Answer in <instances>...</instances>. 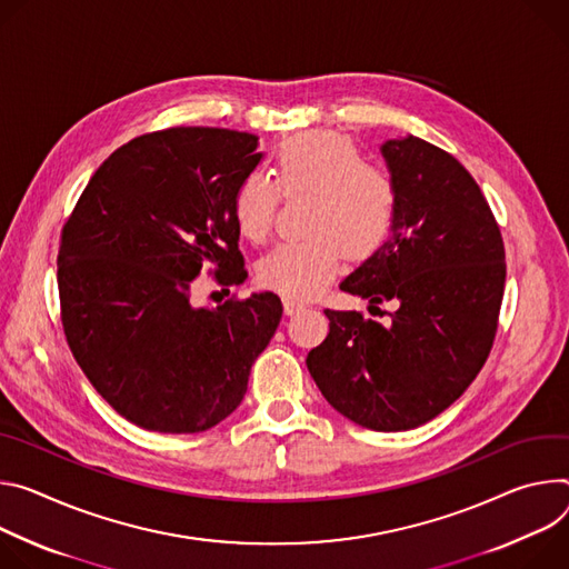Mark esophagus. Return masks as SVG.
<instances>
[{
	"instance_id": "esophagus-1",
	"label": "esophagus",
	"mask_w": 569,
	"mask_h": 569,
	"mask_svg": "<svg viewBox=\"0 0 569 569\" xmlns=\"http://www.w3.org/2000/svg\"><path fill=\"white\" fill-rule=\"evenodd\" d=\"M282 305H284V311H287V313H298L300 309L307 307L305 300H298V298H291V296H284V298H282Z\"/></svg>"
}]
</instances>
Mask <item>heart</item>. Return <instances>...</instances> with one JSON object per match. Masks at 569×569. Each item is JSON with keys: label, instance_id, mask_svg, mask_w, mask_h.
Segmentation results:
<instances>
[{"label": "heart", "instance_id": "heart-1", "mask_svg": "<svg viewBox=\"0 0 569 569\" xmlns=\"http://www.w3.org/2000/svg\"><path fill=\"white\" fill-rule=\"evenodd\" d=\"M273 178L252 171L232 194L237 230L256 243L271 237L284 197L311 194L309 239L280 243L260 262L264 287L309 298L343 269L346 256L366 260L391 237L400 194L389 169L363 160V151L330 131L284 140L273 156Z\"/></svg>", "mask_w": 569, "mask_h": 569}]
</instances>
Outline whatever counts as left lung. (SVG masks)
<instances>
[{"label":"left lung","mask_w":569,"mask_h":569,"mask_svg":"<svg viewBox=\"0 0 569 569\" xmlns=\"http://www.w3.org/2000/svg\"><path fill=\"white\" fill-rule=\"evenodd\" d=\"M398 184L393 234L341 291L396 302L377 323L326 309L330 335L307 355L326 400L375 431H405L446 411L486 363L499 323L507 256L470 171L420 138L382 147Z\"/></svg>","instance_id":"obj_1"}]
</instances>
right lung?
Wrapping results in <instances>:
<instances>
[{
	"mask_svg": "<svg viewBox=\"0 0 569 569\" xmlns=\"http://www.w3.org/2000/svg\"><path fill=\"white\" fill-rule=\"evenodd\" d=\"M250 133L173 126L112 151L60 230L58 296L68 346L126 420L197 433L228 418L282 317L276 293L197 307L208 271L248 278L232 194L262 153Z\"/></svg>",
	"mask_w": 569,
	"mask_h": 569,
	"instance_id": "obj_1",
	"label": "right lung"
}]
</instances>
